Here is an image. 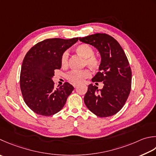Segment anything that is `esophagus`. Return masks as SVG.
Returning a JSON list of instances; mask_svg holds the SVG:
<instances>
[{
	"label": "esophagus",
	"instance_id": "34e87169",
	"mask_svg": "<svg viewBox=\"0 0 156 156\" xmlns=\"http://www.w3.org/2000/svg\"><path fill=\"white\" fill-rule=\"evenodd\" d=\"M73 86H74V88H76V87H77V85H76V84H74V85H73Z\"/></svg>",
	"mask_w": 156,
	"mask_h": 156
}]
</instances>
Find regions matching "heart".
Wrapping results in <instances>:
<instances>
[{
	"instance_id": "heart-1",
	"label": "heart",
	"mask_w": 156,
	"mask_h": 156,
	"mask_svg": "<svg viewBox=\"0 0 156 156\" xmlns=\"http://www.w3.org/2000/svg\"><path fill=\"white\" fill-rule=\"evenodd\" d=\"M76 52L79 55L84 58V63L85 66L93 69L97 70L100 67L101 62L98 57L94 55V51L93 47L88 44H80L76 48ZM69 55L68 51L63 52L61 57V65L63 68L68 66ZM90 72L88 69H84L82 71H72L68 73L66 78L72 84H78L83 82L85 79L90 77Z\"/></svg>"
}]
</instances>
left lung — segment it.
Returning a JSON list of instances; mask_svg holds the SVG:
<instances>
[{"mask_svg":"<svg viewBox=\"0 0 156 156\" xmlns=\"http://www.w3.org/2000/svg\"><path fill=\"white\" fill-rule=\"evenodd\" d=\"M79 40L94 46L101 57L99 72L93 82H103V87L88 85L84 101L89 110L99 117H109L123 108L131 89L132 72L124 50L116 40L106 34L97 33Z\"/></svg>","mask_w":156,"mask_h":156,"instance_id":"8db88e82","label":"left lung"}]
</instances>
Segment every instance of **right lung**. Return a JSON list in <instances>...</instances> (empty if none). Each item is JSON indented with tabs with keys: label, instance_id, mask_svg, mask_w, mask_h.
<instances>
[{
	"label": "right lung",
	"instance_id": "obj_1",
	"mask_svg": "<svg viewBox=\"0 0 156 156\" xmlns=\"http://www.w3.org/2000/svg\"><path fill=\"white\" fill-rule=\"evenodd\" d=\"M78 41V38L46 39L26 53L21 69L20 88L24 101L36 114L50 116L65 105L74 87L65 82L55 88L52 78L55 69L62 68L63 52Z\"/></svg>",
	"mask_w": 156,
	"mask_h": 156
}]
</instances>
